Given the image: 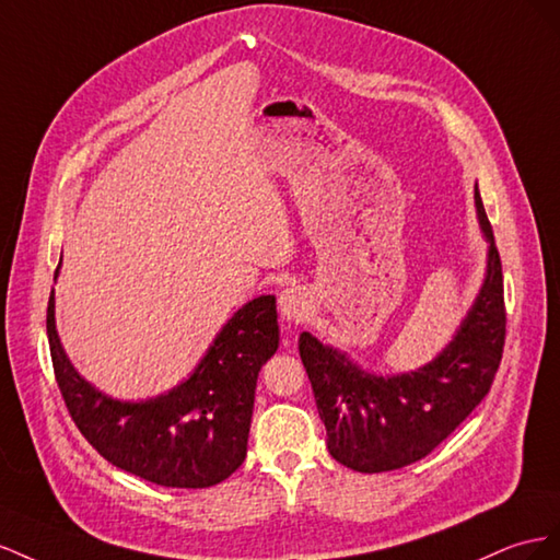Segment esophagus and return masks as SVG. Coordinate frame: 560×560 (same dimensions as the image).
<instances>
[{
	"label": "esophagus",
	"mask_w": 560,
	"mask_h": 560,
	"mask_svg": "<svg viewBox=\"0 0 560 560\" xmlns=\"http://www.w3.org/2000/svg\"><path fill=\"white\" fill-rule=\"evenodd\" d=\"M279 312L291 324H300L310 312V298L302 289H283L279 295Z\"/></svg>",
	"instance_id": "1"
}]
</instances>
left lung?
<instances>
[{
    "label": "left lung",
    "instance_id": "obj_1",
    "mask_svg": "<svg viewBox=\"0 0 560 560\" xmlns=\"http://www.w3.org/2000/svg\"><path fill=\"white\" fill-rule=\"evenodd\" d=\"M476 218L488 242L486 277L453 340L415 371L382 375L361 369L347 351L302 332L300 359L326 424L328 453L340 465L380 474L412 465L467 420L500 369L506 312L502 262L478 185Z\"/></svg>",
    "mask_w": 560,
    "mask_h": 560
}]
</instances>
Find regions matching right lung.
<instances>
[{"label":"right lung","instance_id":"right-lung-1","mask_svg":"<svg viewBox=\"0 0 560 560\" xmlns=\"http://www.w3.org/2000/svg\"><path fill=\"white\" fill-rule=\"evenodd\" d=\"M46 335L74 424L112 465L164 488H211L242 467L255 382L279 347L275 295L236 310L187 380L142 401L112 398L77 373L56 330L54 291Z\"/></svg>","mask_w":560,"mask_h":560}]
</instances>
